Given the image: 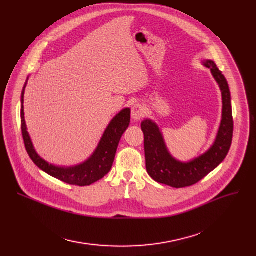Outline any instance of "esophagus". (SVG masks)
I'll return each instance as SVG.
<instances>
[{
    "mask_svg": "<svg viewBox=\"0 0 256 256\" xmlns=\"http://www.w3.org/2000/svg\"><path fill=\"white\" fill-rule=\"evenodd\" d=\"M145 115V109L141 104H135L132 109V119L134 121H139Z\"/></svg>",
    "mask_w": 256,
    "mask_h": 256,
    "instance_id": "obj_1",
    "label": "esophagus"
}]
</instances>
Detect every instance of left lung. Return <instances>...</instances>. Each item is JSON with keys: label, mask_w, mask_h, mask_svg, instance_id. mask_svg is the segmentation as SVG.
I'll use <instances>...</instances> for the list:
<instances>
[{"label": "left lung", "mask_w": 256, "mask_h": 256, "mask_svg": "<svg viewBox=\"0 0 256 256\" xmlns=\"http://www.w3.org/2000/svg\"><path fill=\"white\" fill-rule=\"evenodd\" d=\"M202 64L210 70L222 94V118L216 139L204 154L189 162H180L169 152L158 126L152 119H144L141 128L144 134L146 170L150 176L158 184L172 188L195 184L216 169L230 150L234 120L230 87L225 76L214 61L204 60Z\"/></svg>", "instance_id": "8db88e82"}]
</instances>
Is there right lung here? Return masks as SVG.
<instances>
[{"label":"right lung","instance_id":"obj_1","mask_svg":"<svg viewBox=\"0 0 256 256\" xmlns=\"http://www.w3.org/2000/svg\"><path fill=\"white\" fill-rule=\"evenodd\" d=\"M28 78H26L24 89L22 91L20 122L26 150L34 164L39 169H42V171L48 173V176L70 184L84 186H90L91 184L102 180L111 170L119 141L130 126V108H126V109L121 110L111 120V122L108 124L106 128L104 130L102 137L100 138V141L96 150L93 152L90 158H88L85 162L72 167L56 166L48 163V160L42 158L36 152L28 130H26L24 113V94L26 83H28Z\"/></svg>","mask_w":256,"mask_h":256}]
</instances>
